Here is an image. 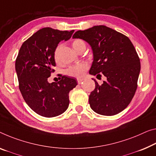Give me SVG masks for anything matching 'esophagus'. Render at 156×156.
I'll list each match as a JSON object with an SVG mask.
<instances>
[{
    "label": "esophagus",
    "mask_w": 156,
    "mask_h": 156,
    "mask_svg": "<svg viewBox=\"0 0 156 156\" xmlns=\"http://www.w3.org/2000/svg\"><path fill=\"white\" fill-rule=\"evenodd\" d=\"M83 81V79H82V78H78L77 79V82H78L79 84H80V83L82 82Z\"/></svg>",
    "instance_id": "34e87169"
}]
</instances>
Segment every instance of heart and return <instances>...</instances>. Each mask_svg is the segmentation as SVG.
<instances>
[{
    "label": "heart",
    "instance_id": "heart-1",
    "mask_svg": "<svg viewBox=\"0 0 156 156\" xmlns=\"http://www.w3.org/2000/svg\"><path fill=\"white\" fill-rule=\"evenodd\" d=\"M73 47L75 49L76 51L80 49V47L82 46V45L85 44L83 40L76 39L73 42ZM59 50V46L56 48V51L54 53V58L56 61H58V52ZM88 65L86 63H79L75 65V66L69 68L68 70H66V74L69 76H76V77H80L84 75L86 71L88 69Z\"/></svg>",
    "mask_w": 156,
    "mask_h": 156
}]
</instances>
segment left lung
<instances>
[{
    "label": "left lung",
    "instance_id": "left-lung-1",
    "mask_svg": "<svg viewBox=\"0 0 156 156\" xmlns=\"http://www.w3.org/2000/svg\"><path fill=\"white\" fill-rule=\"evenodd\" d=\"M73 38L82 39L91 47L90 75L107 78L102 85L93 78L95 88L89 95L90 108L104 116L123 111L135 95L140 73V58L133 43L126 35L102 25L76 31Z\"/></svg>",
    "mask_w": 156,
    "mask_h": 156
}]
</instances>
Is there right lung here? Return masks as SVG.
Returning a JSON list of instances; mask_svg holds the SVG:
<instances>
[{
    "mask_svg": "<svg viewBox=\"0 0 156 156\" xmlns=\"http://www.w3.org/2000/svg\"><path fill=\"white\" fill-rule=\"evenodd\" d=\"M47 27L23 43L15 62L20 90L35 113L51 118L61 115L69 106V92L77 85L76 79L63 75L58 82H48L56 66L54 52L58 43L74 33Z\"/></svg>",
    "mask_w": 156,
    "mask_h": 156,
    "instance_id": "1",
    "label": "right lung"
}]
</instances>
